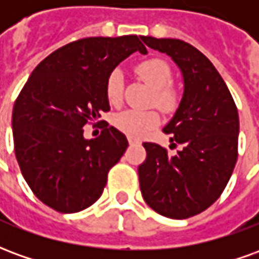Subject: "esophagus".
<instances>
[{"label":"esophagus","mask_w":259,"mask_h":259,"mask_svg":"<svg viewBox=\"0 0 259 259\" xmlns=\"http://www.w3.org/2000/svg\"><path fill=\"white\" fill-rule=\"evenodd\" d=\"M127 140H129L130 146H135V144H139V143H140V141L137 140V139H133V137H129Z\"/></svg>","instance_id":"1"}]
</instances>
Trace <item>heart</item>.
Listing matches in <instances>:
<instances>
[{
	"label": "heart",
	"mask_w": 259,
	"mask_h": 259,
	"mask_svg": "<svg viewBox=\"0 0 259 259\" xmlns=\"http://www.w3.org/2000/svg\"><path fill=\"white\" fill-rule=\"evenodd\" d=\"M136 73L151 85L152 104L163 112H172L178 107L179 96L172 83V69L163 59L151 58L136 65ZM105 96L108 102L118 107L123 98V74L119 69H113L105 81ZM159 115L155 111H135L129 109L115 116L113 123L116 129L130 137H140L146 132L155 127Z\"/></svg>",
	"instance_id": "obj_1"
}]
</instances>
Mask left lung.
Instances as JSON below:
<instances>
[{"label": "left lung", "instance_id": "8db88e82", "mask_svg": "<svg viewBox=\"0 0 259 259\" xmlns=\"http://www.w3.org/2000/svg\"><path fill=\"white\" fill-rule=\"evenodd\" d=\"M148 47L166 53L183 73L185 94L163 133L165 147L143 143L147 158L139 166L143 198L172 219L198 215L221 197L239 157V113L222 76L204 54L178 38L143 37Z\"/></svg>", "mask_w": 259, "mask_h": 259}]
</instances>
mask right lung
<instances>
[{
    "instance_id": "right-lung-1",
    "label": "right lung",
    "mask_w": 259,
    "mask_h": 259,
    "mask_svg": "<svg viewBox=\"0 0 259 259\" xmlns=\"http://www.w3.org/2000/svg\"><path fill=\"white\" fill-rule=\"evenodd\" d=\"M147 50L137 36L85 37L58 48L31 72L16 98L12 133L16 161L33 194L62 213L101 197L108 172L129 146L113 126L84 141L82 127L108 112L105 81L130 54Z\"/></svg>"
}]
</instances>
